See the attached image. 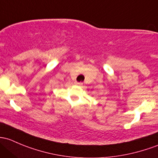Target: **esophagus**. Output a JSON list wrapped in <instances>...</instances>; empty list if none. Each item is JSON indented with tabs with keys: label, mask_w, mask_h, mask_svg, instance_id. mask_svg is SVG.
<instances>
[{
	"label": "esophagus",
	"mask_w": 158,
	"mask_h": 158,
	"mask_svg": "<svg viewBox=\"0 0 158 158\" xmlns=\"http://www.w3.org/2000/svg\"><path fill=\"white\" fill-rule=\"evenodd\" d=\"M75 85H79V86H82V82H75Z\"/></svg>",
	"instance_id": "esophagus-1"
}]
</instances>
